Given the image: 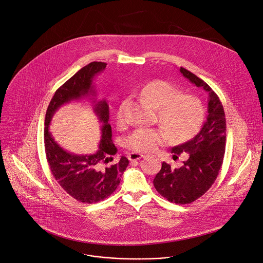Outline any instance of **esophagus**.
Instances as JSON below:
<instances>
[{"instance_id": "obj_1", "label": "esophagus", "mask_w": 263, "mask_h": 263, "mask_svg": "<svg viewBox=\"0 0 263 263\" xmlns=\"http://www.w3.org/2000/svg\"><path fill=\"white\" fill-rule=\"evenodd\" d=\"M142 157H144V155L139 154V153H130L129 156H128V158H129L130 161H137V160L141 159Z\"/></svg>"}]
</instances>
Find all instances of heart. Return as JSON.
Listing matches in <instances>:
<instances>
[{
  "label": "heart",
  "instance_id": "b5f03b06",
  "mask_svg": "<svg viewBox=\"0 0 263 263\" xmlns=\"http://www.w3.org/2000/svg\"><path fill=\"white\" fill-rule=\"evenodd\" d=\"M177 86L166 80H153L141 89V95L155 108H158V121L164 128H139L127 138V146L134 152H152L166 143L169 138L184 141L199 130L204 108L201 101L190 94H179ZM118 118H125L124 104L118 111Z\"/></svg>",
  "mask_w": 263,
  "mask_h": 263
}]
</instances>
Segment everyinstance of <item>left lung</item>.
Listing matches in <instances>:
<instances>
[{
  "mask_svg": "<svg viewBox=\"0 0 263 263\" xmlns=\"http://www.w3.org/2000/svg\"><path fill=\"white\" fill-rule=\"evenodd\" d=\"M181 73L209 93L208 118L199 133L191 140L173 146V160L182 153L188 159L180 168L163 162L154 179L158 193L168 201L187 204L201 197L215 183L223 163L226 145V119L223 105L211 86L189 70L181 67Z\"/></svg>",
  "mask_w": 263,
  "mask_h": 263,
  "instance_id": "8db88e82",
  "label": "left lung"
}]
</instances>
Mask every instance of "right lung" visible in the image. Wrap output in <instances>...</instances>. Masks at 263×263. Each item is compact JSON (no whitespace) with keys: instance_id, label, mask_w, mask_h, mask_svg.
<instances>
[{"instance_id":"obj_1","label":"right lung","mask_w":263,"mask_h":263,"mask_svg":"<svg viewBox=\"0 0 263 263\" xmlns=\"http://www.w3.org/2000/svg\"><path fill=\"white\" fill-rule=\"evenodd\" d=\"M106 63L92 62L81 68L55 91L45 115L44 146L47 162L58 184L72 198L82 203H95L110 196L118 188L129 160L122 156L120 161L107 165L117 154L108 124L109 107L106 101L96 102L94 111L102 125L99 149L93 155H74L63 149L49 132V123L54 112L65 103L84 96H95L92 81L95 74L106 67Z\"/></svg>"}]
</instances>
